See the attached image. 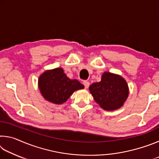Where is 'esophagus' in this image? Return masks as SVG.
Instances as JSON below:
<instances>
[{
    "label": "esophagus",
    "mask_w": 159,
    "mask_h": 159,
    "mask_svg": "<svg viewBox=\"0 0 159 159\" xmlns=\"http://www.w3.org/2000/svg\"><path fill=\"white\" fill-rule=\"evenodd\" d=\"M83 85H84L85 89H87V88L89 87L90 83L88 82V81H87V80H85V81H83Z\"/></svg>",
    "instance_id": "esophagus-1"
}]
</instances>
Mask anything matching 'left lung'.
Listing matches in <instances>:
<instances>
[{
	"label": "left lung",
	"instance_id": "left-lung-1",
	"mask_svg": "<svg viewBox=\"0 0 159 159\" xmlns=\"http://www.w3.org/2000/svg\"><path fill=\"white\" fill-rule=\"evenodd\" d=\"M89 90L95 101L106 111H114L124 104L129 95L126 80L120 75L104 72L101 81L94 83Z\"/></svg>",
	"mask_w": 159,
	"mask_h": 159
}]
</instances>
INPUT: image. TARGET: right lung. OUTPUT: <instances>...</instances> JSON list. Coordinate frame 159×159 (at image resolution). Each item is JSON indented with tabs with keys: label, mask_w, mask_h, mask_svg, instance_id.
Returning <instances> with one entry per match:
<instances>
[{
	"label": "right lung",
	"mask_w": 159,
	"mask_h": 159,
	"mask_svg": "<svg viewBox=\"0 0 159 159\" xmlns=\"http://www.w3.org/2000/svg\"><path fill=\"white\" fill-rule=\"evenodd\" d=\"M38 85L45 100L56 104H63L75 91L84 88L78 80L67 77L62 68L44 71L39 78Z\"/></svg>",
	"instance_id": "1"
}]
</instances>
